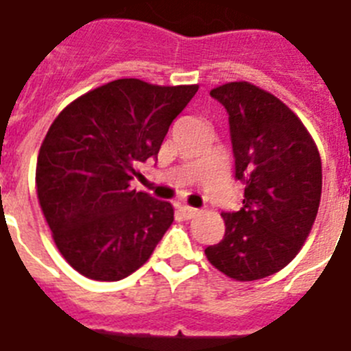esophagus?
I'll return each instance as SVG.
<instances>
[{
    "label": "esophagus",
    "instance_id": "1",
    "mask_svg": "<svg viewBox=\"0 0 351 351\" xmlns=\"http://www.w3.org/2000/svg\"><path fill=\"white\" fill-rule=\"evenodd\" d=\"M181 213L184 219H193V217L199 215V210L192 206H181Z\"/></svg>",
    "mask_w": 351,
    "mask_h": 351
}]
</instances>
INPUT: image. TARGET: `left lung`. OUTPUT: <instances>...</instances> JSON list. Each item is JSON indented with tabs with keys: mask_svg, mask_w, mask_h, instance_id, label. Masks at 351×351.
Instances as JSON below:
<instances>
[{
	"mask_svg": "<svg viewBox=\"0 0 351 351\" xmlns=\"http://www.w3.org/2000/svg\"><path fill=\"white\" fill-rule=\"evenodd\" d=\"M210 95L230 114L234 178L244 182L239 211L221 213L224 239L204 249L208 262L237 282H254L291 263L319 210V150L285 104L251 82Z\"/></svg>",
	"mask_w": 351,
	"mask_h": 351,
	"instance_id": "1",
	"label": "left lung"
}]
</instances>
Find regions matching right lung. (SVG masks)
I'll return each mask as SVG.
<instances>
[{
  "label": "right lung",
  "mask_w": 351,
  "mask_h": 351,
  "mask_svg": "<svg viewBox=\"0 0 351 351\" xmlns=\"http://www.w3.org/2000/svg\"><path fill=\"white\" fill-rule=\"evenodd\" d=\"M199 86L118 78L66 106L37 156L40 210L66 262L118 282L140 269L173 222L170 202L130 188Z\"/></svg>",
  "instance_id": "right-lung-1"
}]
</instances>
